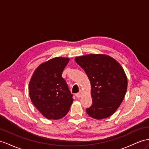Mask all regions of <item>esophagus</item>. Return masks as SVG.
<instances>
[{"label": "esophagus", "mask_w": 149, "mask_h": 149, "mask_svg": "<svg viewBox=\"0 0 149 149\" xmlns=\"http://www.w3.org/2000/svg\"><path fill=\"white\" fill-rule=\"evenodd\" d=\"M82 91H81L79 93H77V94H75V96L77 97V98H80V97L82 96Z\"/></svg>", "instance_id": "1"}]
</instances>
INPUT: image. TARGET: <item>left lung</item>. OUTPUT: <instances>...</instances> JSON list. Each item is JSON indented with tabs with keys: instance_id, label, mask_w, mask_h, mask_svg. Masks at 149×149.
<instances>
[{
	"instance_id": "left-lung-1",
	"label": "left lung",
	"mask_w": 149,
	"mask_h": 149,
	"mask_svg": "<svg viewBox=\"0 0 149 149\" xmlns=\"http://www.w3.org/2000/svg\"><path fill=\"white\" fill-rule=\"evenodd\" d=\"M75 61L85 71L91 83L93 104L86 109L87 114L96 120L111 116L127 90V77L123 67L115 59L104 54L77 56Z\"/></svg>"
}]
</instances>
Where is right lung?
I'll use <instances>...</instances> for the list:
<instances>
[{
    "label": "right lung",
    "instance_id": "add662e5",
    "mask_svg": "<svg viewBox=\"0 0 149 149\" xmlns=\"http://www.w3.org/2000/svg\"><path fill=\"white\" fill-rule=\"evenodd\" d=\"M69 60L67 57L58 56L42 63L30 79V99L47 119L58 120L64 117L73 102L72 94L62 77Z\"/></svg>",
    "mask_w": 149,
    "mask_h": 149
}]
</instances>
